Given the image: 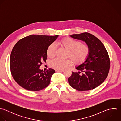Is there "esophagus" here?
I'll use <instances>...</instances> for the list:
<instances>
[{
  "label": "esophagus",
  "instance_id": "esophagus-1",
  "mask_svg": "<svg viewBox=\"0 0 121 121\" xmlns=\"http://www.w3.org/2000/svg\"><path fill=\"white\" fill-rule=\"evenodd\" d=\"M56 71L58 72H64L65 71L64 70H56Z\"/></svg>",
  "mask_w": 121,
  "mask_h": 121
}]
</instances>
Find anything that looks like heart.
<instances>
[{"mask_svg": "<svg viewBox=\"0 0 121 121\" xmlns=\"http://www.w3.org/2000/svg\"><path fill=\"white\" fill-rule=\"evenodd\" d=\"M58 44L67 50L66 57H70L73 64L79 65L84 63L88 57L90 53V48L86 43L72 38L66 37L58 42ZM56 48L54 43L48 46L47 49V56L52 58L56 56ZM71 61L69 59H62L56 58L50 62V66L56 69L63 70L70 66Z\"/></svg>", "mask_w": 121, "mask_h": 121, "instance_id": "b5f03b06", "label": "heart"}]
</instances>
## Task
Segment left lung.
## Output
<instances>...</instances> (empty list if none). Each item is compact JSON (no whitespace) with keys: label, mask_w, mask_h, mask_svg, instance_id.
Segmentation results:
<instances>
[{"label":"left lung","mask_w":121,"mask_h":121,"mask_svg":"<svg viewBox=\"0 0 121 121\" xmlns=\"http://www.w3.org/2000/svg\"><path fill=\"white\" fill-rule=\"evenodd\" d=\"M71 37L84 41L90 48V53L84 63L76 68L79 72H72L68 82L79 91L93 90L102 84L108 75L110 67L108 52L101 41L90 33L72 34Z\"/></svg>","instance_id":"8db88e82"}]
</instances>
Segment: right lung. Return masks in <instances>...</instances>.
I'll return each mask as SVG.
<instances>
[{"label":"right lung","instance_id":"right-lung-1","mask_svg":"<svg viewBox=\"0 0 121 121\" xmlns=\"http://www.w3.org/2000/svg\"><path fill=\"white\" fill-rule=\"evenodd\" d=\"M58 36L30 35L15 44L10 55V68L13 79L21 87L36 91L49 84L55 70L49 68L45 72L39 68L47 60L48 47Z\"/></svg>","mask_w":121,"mask_h":121}]
</instances>
